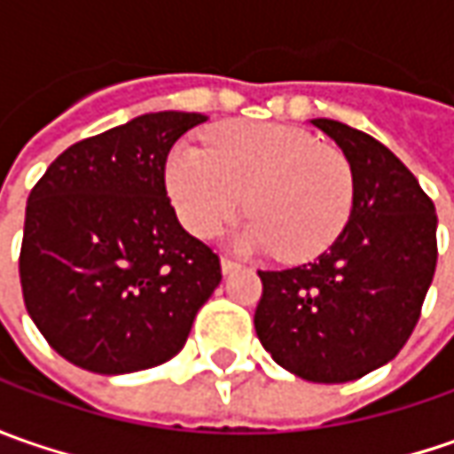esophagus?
Here are the masks:
<instances>
[{"label": "esophagus", "mask_w": 454, "mask_h": 454, "mask_svg": "<svg viewBox=\"0 0 454 454\" xmlns=\"http://www.w3.org/2000/svg\"><path fill=\"white\" fill-rule=\"evenodd\" d=\"M219 265H222V272H224V275L239 268V262H235L232 257H222V260H219Z\"/></svg>", "instance_id": "1"}]
</instances>
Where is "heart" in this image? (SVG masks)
Wrapping results in <instances>:
<instances>
[{
    "label": "heart",
    "instance_id": "obj_1",
    "mask_svg": "<svg viewBox=\"0 0 454 454\" xmlns=\"http://www.w3.org/2000/svg\"><path fill=\"white\" fill-rule=\"evenodd\" d=\"M164 179L192 235L215 237L247 201L253 219L237 247L275 250L288 262L331 250L356 204L348 156L280 123L219 126L207 133V149L182 141L166 156Z\"/></svg>",
    "mask_w": 454,
    "mask_h": 454
}]
</instances>
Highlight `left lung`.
Instances as JSON below:
<instances>
[{"label": "left lung", "instance_id": "left-lung-1", "mask_svg": "<svg viewBox=\"0 0 454 454\" xmlns=\"http://www.w3.org/2000/svg\"><path fill=\"white\" fill-rule=\"evenodd\" d=\"M310 123L354 166V215L318 260L257 270L254 331L290 374L343 384L389 364L411 336L437 265V215L384 144L331 118Z\"/></svg>", "mask_w": 454, "mask_h": 454}]
</instances>
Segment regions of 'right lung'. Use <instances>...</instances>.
Listing matches in <instances>:
<instances>
[{
	"instance_id": "1",
	"label": "right lung",
	"mask_w": 454,
	"mask_h": 454,
	"mask_svg": "<svg viewBox=\"0 0 454 454\" xmlns=\"http://www.w3.org/2000/svg\"><path fill=\"white\" fill-rule=\"evenodd\" d=\"M207 121L161 111L65 149L29 192L20 280L29 318L80 369L131 374L176 356L222 280L176 219L166 156Z\"/></svg>"
}]
</instances>
